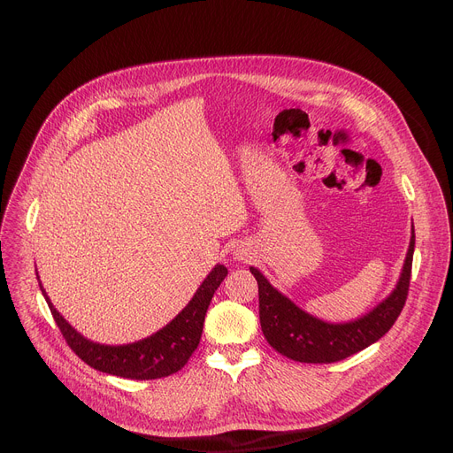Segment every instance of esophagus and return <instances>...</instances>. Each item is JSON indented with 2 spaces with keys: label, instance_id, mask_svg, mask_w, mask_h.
<instances>
[{
  "label": "esophagus",
  "instance_id": "34e87169",
  "mask_svg": "<svg viewBox=\"0 0 453 453\" xmlns=\"http://www.w3.org/2000/svg\"><path fill=\"white\" fill-rule=\"evenodd\" d=\"M236 255H239V257H236L239 260H248V258H246L248 255H244V253H236Z\"/></svg>",
  "mask_w": 453,
  "mask_h": 453
}]
</instances>
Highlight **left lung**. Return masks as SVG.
<instances>
[{
    "label": "left lung",
    "instance_id": "obj_1",
    "mask_svg": "<svg viewBox=\"0 0 453 453\" xmlns=\"http://www.w3.org/2000/svg\"><path fill=\"white\" fill-rule=\"evenodd\" d=\"M415 251V229L396 288L367 316L350 323H325L301 311L275 290L257 268H250L258 284V318L268 343L290 360L332 364L349 358L382 338L395 325L408 299Z\"/></svg>",
    "mask_w": 453,
    "mask_h": 453
}]
</instances>
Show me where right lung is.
<instances>
[{
	"label": "right lung",
	"mask_w": 453,
	"mask_h": 453,
	"mask_svg": "<svg viewBox=\"0 0 453 453\" xmlns=\"http://www.w3.org/2000/svg\"><path fill=\"white\" fill-rule=\"evenodd\" d=\"M226 275L227 268L224 265L214 266L200 284L195 297L188 301V304L169 325L157 330L156 334L128 345H101L89 342L58 314L50 297L45 296L42 284L40 290L47 304H50V311L65 343L82 362L93 369L113 376L154 380L178 372L193 356L202 338L209 303Z\"/></svg>",
	"instance_id": "right-lung-1"
}]
</instances>
